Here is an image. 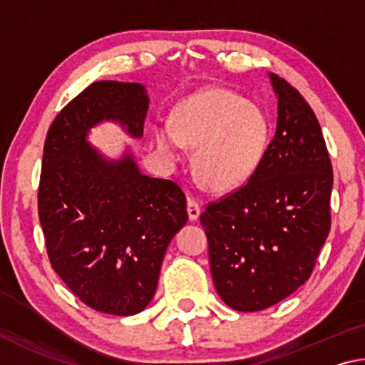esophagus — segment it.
Instances as JSON below:
<instances>
[{"instance_id":"1","label":"esophagus","mask_w":365,"mask_h":365,"mask_svg":"<svg viewBox=\"0 0 365 365\" xmlns=\"http://www.w3.org/2000/svg\"><path fill=\"white\" fill-rule=\"evenodd\" d=\"M187 211H188L190 220H196L197 217H200L201 209H200V205H197V202L193 200V197H188V207H187Z\"/></svg>"}]
</instances>
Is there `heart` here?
I'll return each instance as SVG.
<instances>
[{
    "instance_id": "b5f03b06",
    "label": "heart",
    "mask_w": 365,
    "mask_h": 365,
    "mask_svg": "<svg viewBox=\"0 0 365 365\" xmlns=\"http://www.w3.org/2000/svg\"><path fill=\"white\" fill-rule=\"evenodd\" d=\"M272 138L265 110L227 88H207L178 104L172 128H156L160 151L195 148V175L207 190L232 191L261 168Z\"/></svg>"
}]
</instances>
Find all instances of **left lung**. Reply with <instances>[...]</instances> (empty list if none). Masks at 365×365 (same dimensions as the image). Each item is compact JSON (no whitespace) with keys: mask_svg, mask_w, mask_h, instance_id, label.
<instances>
[{"mask_svg":"<svg viewBox=\"0 0 365 365\" xmlns=\"http://www.w3.org/2000/svg\"><path fill=\"white\" fill-rule=\"evenodd\" d=\"M269 77L279 117L261 168L201 214L214 287L240 312L262 311L304 285L330 232L333 170L322 128L298 90Z\"/></svg>","mask_w":365,"mask_h":365,"instance_id":"1","label":"left lung"}]
</instances>
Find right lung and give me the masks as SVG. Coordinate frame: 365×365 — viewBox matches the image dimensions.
Segmentation results:
<instances>
[{"label": "right lung", "mask_w": 365, "mask_h": 365, "mask_svg": "<svg viewBox=\"0 0 365 365\" xmlns=\"http://www.w3.org/2000/svg\"><path fill=\"white\" fill-rule=\"evenodd\" d=\"M148 104L140 83H91L56 115L43 148L38 215L49 262L80 301L113 316L150 304L165 250L188 220L177 183L141 174L128 151L113 160L86 141L103 120L143 137Z\"/></svg>", "instance_id": "right-lung-1"}]
</instances>
